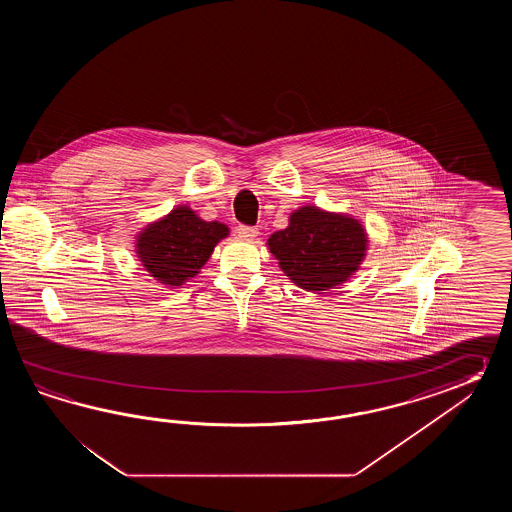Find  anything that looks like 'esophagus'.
Returning <instances> with one entry per match:
<instances>
[{
	"mask_svg": "<svg viewBox=\"0 0 512 512\" xmlns=\"http://www.w3.org/2000/svg\"><path fill=\"white\" fill-rule=\"evenodd\" d=\"M238 234H240V238H243V240H252V238L258 236V229L256 227H249V225H240L238 227Z\"/></svg>",
	"mask_w": 512,
	"mask_h": 512,
	"instance_id": "1",
	"label": "esophagus"
}]
</instances>
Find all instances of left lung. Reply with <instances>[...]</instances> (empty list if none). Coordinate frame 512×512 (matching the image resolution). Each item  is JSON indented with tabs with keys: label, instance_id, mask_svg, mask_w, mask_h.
<instances>
[{
	"label": "left lung",
	"instance_id": "left-lung-1",
	"mask_svg": "<svg viewBox=\"0 0 512 512\" xmlns=\"http://www.w3.org/2000/svg\"><path fill=\"white\" fill-rule=\"evenodd\" d=\"M267 245L298 287L327 291L359 269L368 238L357 219L307 205L294 210L289 227L274 232Z\"/></svg>",
	"mask_w": 512,
	"mask_h": 512
}]
</instances>
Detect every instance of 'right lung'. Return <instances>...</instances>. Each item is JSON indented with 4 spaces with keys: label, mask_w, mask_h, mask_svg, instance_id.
Listing matches in <instances>:
<instances>
[{
    "label": "right lung",
    "mask_w": 512,
    "mask_h": 512,
    "mask_svg": "<svg viewBox=\"0 0 512 512\" xmlns=\"http://www.w3.org/2000/svg\"><path fill=\"white\" fill-rule=\"evenodd\" d=\"M227 236V225L203 221L192 208L177 207L142 230L137 256L155 280L179 287L196 276L219 240Z\"/></svg>",
    "instance_id": "1"
}]
</instances>
